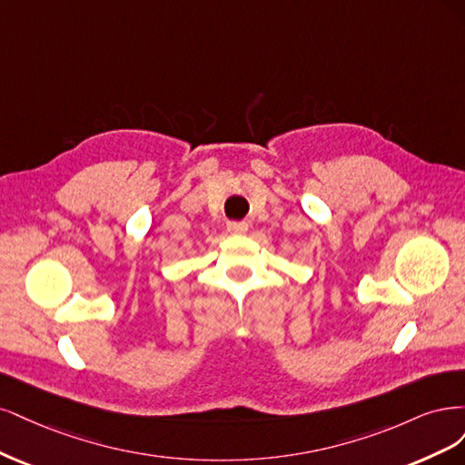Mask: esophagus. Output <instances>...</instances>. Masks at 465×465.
<instances>
[{
    "label": "esophagus",
    "instance_id": "34e87169",
    "mask_svg": "<svg viewBox=\"0 0 465 465\" xmlns=\"http://www.w3.org/2000/svg\"><path fill=\"white\" fill-rule=\"evenodd\" d=\"M247 230H249V223L247 222H230L228 223V232L230 233L242 235V233H247Z\"/></svg>",
    "mask_w": 465,
    "mask_h": 465
}]
</instances>
